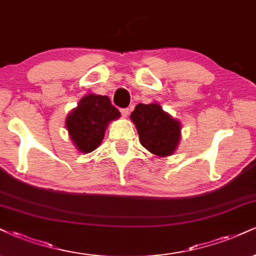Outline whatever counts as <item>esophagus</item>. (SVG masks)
Listing matches in <instances>:
<instances>
[{"instance_id":"34e87169","label":"esophagus","mask_w":256,"mask_h":256,"mask_svg":"<svg viewBox=\"0 0 256 256\" xmlns=\"http://www.w3.org/2000/svg\"><path fill=\"white\" fill-rule=\"evenodd\" d=\"M121 114L123 118H128V115L130 114V110H129L128 108H124V109H121Z\"/></svg>"}]
</instances>
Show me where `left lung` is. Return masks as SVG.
I'll list each match as a JSON object with an SVG mask.
<instances>
[{"label": "left lung", "instance_id": "obj_1", "mask_svg": "<svg viewBox=\"0 0 256 256\" xmlns=\"http://www.w3.org/2000/svg\"><path fill=\"white\" fill-rule=\"evenodd\" d=\"M140 142L158 156L174 153L180 141V122L162 110L160 104L138 103L130 114Z\"/></svg>", "mask_w": 256, "mask_h": 256}]
</instances>
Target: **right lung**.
<instances>
[{"label":"right lung","instance_id":"1","mask_svg":"<svg viewBox=\"0 0 256 256\" xmlns=\"http://www.w3.org/2000/svg\"><path fill=\"white\" fill-rule=\"evenodd\" d=\"M121 114L108 96L90 94L80 100L66 118V128L72 142L82 153H90L102 142L108 123Z\"/></svg>","mask_w":256,"mask_h":256}]
</instances>
